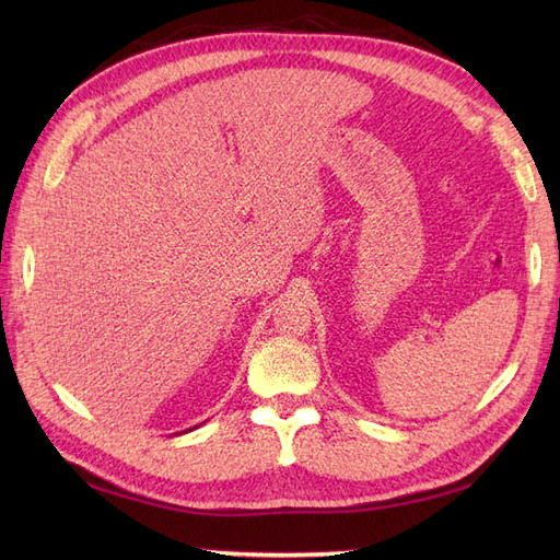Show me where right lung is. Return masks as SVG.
<instances>
[{"label": "right lung", "instance_id": "right-lung-1", "mask_svg": "<svg viewBox=\"0 0 560 560\" xmlns=\"http://www.w3.org/2000/svg\"><path fill=\"white\" fill-rule=\"evenodd\" d=\"M196 428H198V425H196ZM186 432H191V430H186Z\"/></svg>", "mask_w": 560, "mask_h": 560}]
</instances>
